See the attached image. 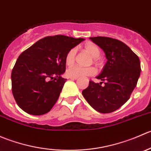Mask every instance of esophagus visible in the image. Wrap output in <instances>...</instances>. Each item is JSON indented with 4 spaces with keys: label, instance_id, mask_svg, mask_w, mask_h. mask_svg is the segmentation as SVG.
<instances>
[{
    "label": "esophagus",
    "instance_id": "obj_1",
    "mask_svg": "<svg viewBox=\"0 0 151 151\" xmlns=\"http://www.w3.org/2000/svg\"><path fill=\"white\" fill-rule=\"evenodd\" d=\"M70 79H71V80H77V77H69Z\"/></svg>",
    "mask_w": 151,
    "mask_h": 151
}]
</instances>
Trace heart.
<instances>
[{
    "instance_id": "obj_1",
    "label": "heart",
    "mask_w": 151,
    "mask_h": 151,
    "mask_svg": "<svg viewBox=\"0 0 151 151\" xmlns=\"http://www.w3.org/2000/svg\"><path fill=\"white\" fill-rule=\"evenodd\" d=\"M85 51L88 52L93 58L94 62H98L99 57L101 55V51L98 45L93 42H88L85 45ZM77 49L71 48L66 53L65 62L67 66H71L75 61ZM96 74V70L94 67H82L80 66H73L69 67L66 71V74L69 77H84L87 76H93Z\"/></svg>"
}]
</instances>
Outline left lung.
<instances>
[{"label":"left lung","mask_w":151,"mask_h":151,"mask_svg":"<svg viewBox=\"0 0 151 151\" xmlns=\"http://www.w3.org/2000/svg\"><path fill=\"white\" fill-rule=\"evenodd\" d=\"M104 50L107 61L96 78L82 93L88 103L101 113H110L119 109L130 98L137 84L141 67L139 57L126 44L104 36L91 37ZM105 82V85L101 84Z\"/></svg>","instance_id":"1"}]
</instances>
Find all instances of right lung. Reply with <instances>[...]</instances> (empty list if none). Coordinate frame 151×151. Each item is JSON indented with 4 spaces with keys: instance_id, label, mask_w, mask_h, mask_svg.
I'll return each mask as SVG.
<instances>
[{
    "instance_id": "add662e5",
    "label": "right lung",
    "mask_w": 151,
    "mask_h": 151,
    "mask_svg": "<svg viewBox=\"0 0 151 151\" xmlns=\"http://www.w3.org/2000/svg\"><path fill=\"white\" fill-rule=\"evenodd\" d=\"M84 39L56 35L47 36L22 52L12 71V90L17 104L33 115L50 112L66 79L65 57Z\"/></svg>"
}]
</instances>
